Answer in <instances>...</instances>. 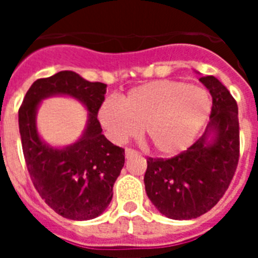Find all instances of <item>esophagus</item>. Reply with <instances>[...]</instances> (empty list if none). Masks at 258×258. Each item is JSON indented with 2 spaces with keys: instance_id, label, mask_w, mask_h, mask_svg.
<instances>
[{
  "instance_id": "esophagus-1",
  "label": "esophagus",
  "mask_w": 258,
  "mask_h": 258,
  "mask_svg": "<svg viewBox=\"0 0 258 258\" xmlns=\"http://www.w3.org/2000/svg\"><path fill=\"white\" fill-rule=\"evenodd\" d=\"M134 155H136V151H134V150H131V149L125 150V157H126V159H131V157L134 156Z\"/></svg>"
}]
</instances>
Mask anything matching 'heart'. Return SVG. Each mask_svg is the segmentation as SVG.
<instances>
[{
  "label": "heart",
  "instance_id": "1",
  "mask_svg": "<svg viewBox=\"0 0 258 258\" xmlns=\"http://www.w3.org/2000/svg\"><path fill=\"white\" fill-rule=\"evenodd\" d=\"M212 112L206 89L175 80H156L131 89L117 99H104L97 118L115 145L145 133L161 157L183 154L195 142Z\"/></svg>",
  "mask_w": 258,
  "mask_h": 258
}]
</instances>
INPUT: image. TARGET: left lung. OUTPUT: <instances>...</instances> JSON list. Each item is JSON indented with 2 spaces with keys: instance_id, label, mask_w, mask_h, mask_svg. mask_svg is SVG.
<instances>
[{
  "instance_id": "obj_1",
  "label": "left lung",
  "mask_w": 258,
  "mask_h": 258,
  "mask_svg": "<svg viewBox=\"0 0 258 258\" xmlns=\"http://www.w3.org/2000/svg\"><path fill=\"white\" fill-rule=\"evenodd\" d=\"M199 80L213 101L206 132L183 154L149 159L145 173L147 197L172 220H192L211 211L226 192L239 160L238 104L220 80Z\"/></svg>"
}]
</instances>
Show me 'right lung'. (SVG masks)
I'll return each instance as SVG.
<instances>
[{
    "label": "right lung",
    "mask_w": 258,
    "mask_h": 258,
    "mask_svg": "<svg viewBox=\"0 0 258 258\" xmlns=\"http://www.w3.org/2000/svg\"><path fill=\"white\" fill-rule=\"evenodd\" d=\"M107 85L90 83L72 71H60L32 84L19 108L22 147L31 179L47 206L68 220L88 221L101 216L112 200L113 183L125 163L124 150L102 134L97 111ZM67 96L88 111L83 134L76 143L52 146L37 127L44 99Z\"/></svg>",
    "instance_id": "right-lung-1"
}]
</instances>
